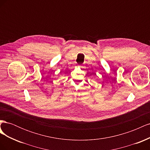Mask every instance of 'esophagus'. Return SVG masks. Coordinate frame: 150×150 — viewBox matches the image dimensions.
Listing matches in <instances>:
<instances>
[{"instance_id":"1","label":"esophagus","mask_w":150,"mask_h":150,"mask_svg":"<svg viewBox=\"0 0 150 150\" xmlns=\"http://www.w3.org/2000/svg\"><path fill=\"white\" fill-rule=\"evenodd\" d=\"M78 67H83V66H81V65H79V66H78Z\"/></svg>"}]
</instances>
